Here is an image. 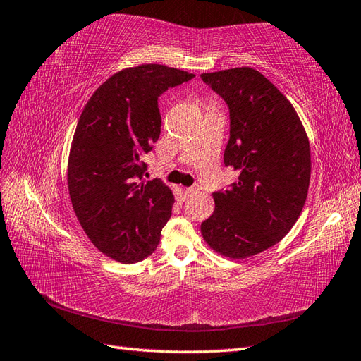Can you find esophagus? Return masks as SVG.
I'll use <instances>...</instances> for the list:
<instances>
[{"label": "esophagus", "instance_id": "esophagus-1", "mask_svg": "<svg viewBox=\"0 0 361 361\" xmlns=\"http://www.w3.org/2000/svg\"><path fill=\"white\" fill-rule=\"evenodd\" d=\"M197 190H198L197 188H188V189H185V195H186V197H190L192 194H195Z\"/></svg>", "mask_w": 361, "mask_h": 361}]
</instances>
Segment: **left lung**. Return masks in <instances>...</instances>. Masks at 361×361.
I'll return each mask as SVG.
<instances>
[{
    "label": "left lung",
    "instance_id": "8db88e82",
    "mask_svg": "<svg viewBox=\"0 0 361 361\" xmlns=\"http://www.w3.org/2000/svg\"><path fill=\"white\" fill-rule=\"evenodd\" d=\"M229 106L225 166L239 172L228 190L214 192L212 216L202 224L208 247L247 259L287 235L301 214L310 183V145L293 105L255 68L203 73Z\"/></svg>",
    "mask_w": 361,
    "mask_h": 361
}]
</instances>
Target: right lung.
<instances>
[{
	"instance_id": "obj_1",
	"label": "right lung",
	"mask_w": 361,
	"mask_h": 361,
	"mask_svg": "<svg viewBox=\"0 0 361 361\" xmlns=\"http://www.w3.org/2000/svg\"><path fill=\"white\" fill-rule=\"evenodd\" d=\"M192 78L157 63L126 68L94 91L80 114L68 157L70 200L91 243L118 262L150 256L171 219L172 189L142 178L141 157L161 133L158 97Z\"/></svg>"
}]
</instances>
